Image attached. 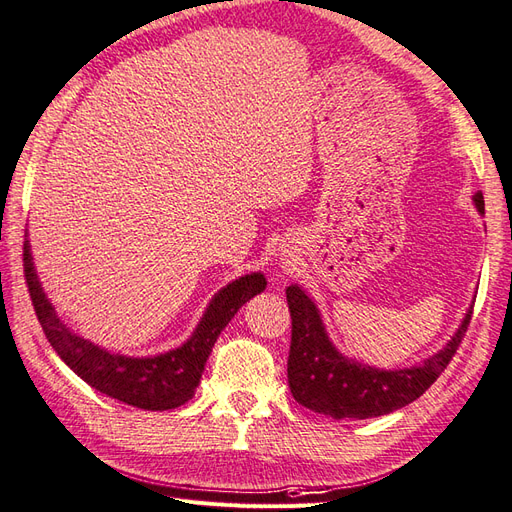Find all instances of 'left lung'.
Segmentation results:
<instances>
[{
  "instance_id": "8db88e82",
  "label": "left lung",
  "mask_w": 512,
  "mask_h": 512,
  "mask_svg": "<svg viewBox=\"0 0 512 512\" xmlns=\"http://www.w3.org/2000/svg\"><path fill=\"white\" fill-rule=\"evenodd\" d=\"M478 213L484 215V197L473 195ZM291 310L289 386L297 400L315 413L334 419H369L391 413L415 402L450 365L469 328L473 306L443 350L410 369H376L343 356L332 345L319 310L297 284L286 289Z\"/></svg>"
}]
</instances>
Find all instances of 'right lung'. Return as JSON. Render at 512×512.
I'll use <instances>...</instances> for the list:
<instances>
[{
	"label": "right lung",
	"instance_id": "right-lung-1",
	"mask_svg": "<svg viewBox=\"0 0 512 512\" xmlns=\"http://www.w3.org/2000/svg\"><path fill=\"white\" fill-rule=\"evenodd\" d=\"M23 271L41 328L67 367L95 391L143 410H171L189 402L221 330L228 326L236 310L254 295L263 293L267 286L263 273H247L230 282L208 304L189 341L165 354L132 358L102 350L99 345L73 334L60 321L36 276L28 239L23 243Z\"/></svg>",
	"mask_w": 512,
	"mask_h": 512
}]
</instances>
